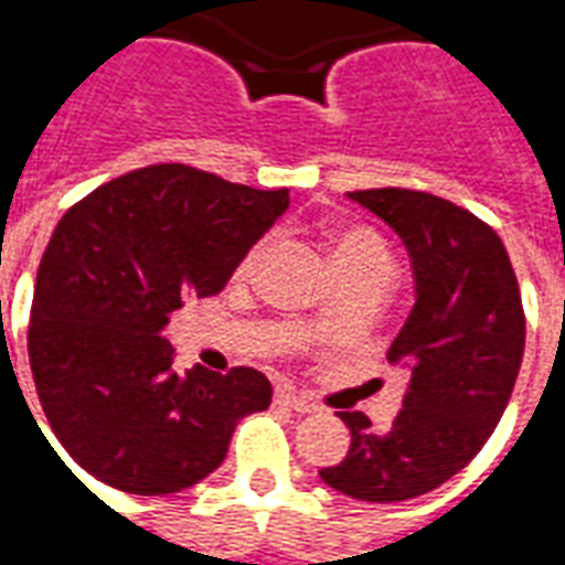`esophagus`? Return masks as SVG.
I'll return each instance as SVG.
<instances>
[{
	"mask_svg": "<svg viewBox=\"0 0 565 565\" xmlns=\"http://www.w3.org/2000/svg\"><path fill=\"white\" fill-rule=\"evenodd\" d=\"M275 399H278L281 405H287V408L299 412V415H311V412H318V405L308 403L306 396H299V393H294V391H278L275 393Z\"/></svg>",
	"mask_w": 565,
	"mask_h": 565,
	"instance_id": "34e87169",
	"label": "esophagus"
}]
</instances>
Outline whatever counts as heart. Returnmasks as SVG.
I'll return each mask as SVG.
<instances>
[{"mask_svg": "<svg viewBox=\"0 0 565 565\" xmlns=\"http://www.w3.org/2000/svg\"><path fill=\"white\" fill-rule=\"evenodd\" d=\"M266 254V242H259L247 250V257L242 259V275H250L257 269L259 259ZM332 266L342 275H379V278H391L393 275V254L387 242L381 238L375 230L369 226H344L332 235L330 242Z\"/></svg>", "mask_w": 565, "mask_h": 565, "instance_id": "obj_1", "label": "heart"}]
</instances>
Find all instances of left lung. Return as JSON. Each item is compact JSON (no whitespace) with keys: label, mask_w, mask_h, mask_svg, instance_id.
Returning a JSON list of instances; mask_svg holds the SVG:
<instances>
[{"label":"left lung","mask_w":565,"mask_h":565,"mask_svg":"<svg viewBox=\"0 0 565 565\" xmlns=\"http://www.w3.org/2000/svg\"><path fill=\"white\" fill-rule=\"evenodd\" d=\"M348 199L387 223L412 259L415 306L387 351L412 379L387 433L342 412L351 448L320 478L351 499L405 502L466 469L497 429L523 360L521 287L502 238L472 211L403 186Z\"/></svg>","instance_id":"obj_1"}]
</instances>
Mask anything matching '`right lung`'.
<instances>
[{"mask_svg": "<svg viewBox=\"0 0 565 565\" xmlns=\"http://www.w3.org/2000/svg\"><path fill=\"white\" fill-rule=\"evenodd\" d=\"M290 205L184 162L120 174L63 214L30 315V366L60 445L84 472L139 497L209 478L238 420L269 408L257 369L178 372L162 339L190 296L221 294Z\"/></svg>", "mask_w": 565, "mask_h": 565, "instance_id": "add662e5", "label": "right lung"}]
</instances>
